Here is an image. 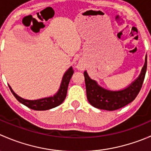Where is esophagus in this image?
Listing matches in <instances>:
<instances>
[{"instance_id": "esophagus-1", "label": "esophagus", "mask_w": 151, "mask_h": 151, "mask_svg": "<svg viewBox=\"0 0 151 151\" xmlns=\"http://www.w3.org/2000/svg\"><path fill=\"white\" fill-rule=\"evenodd\" d=\"M77 68H78V69H80V70H83V66H82L81 64H78V65H77Z\"/></svg>"}]
</instances>
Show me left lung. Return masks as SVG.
Here are the masks:
<instances>
[{"label":"left lung","mask_w":151,"mask_h":151,"mask_svg":"<svg viewBox=\"0 0 151 151\" xmlns=\"http://www.w3.org/2000/svg\"><path fill=\"white\" fill-rule=\"evenodd\" d=\"M147 70V56L139 77L127 88L121 91H110L98 85L84 72L87 98L92 106L98 109L112 111L118 109L133 101L140 91Z\"/></svg>","instance_id":"1"}]
</instances>
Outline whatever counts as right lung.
Returning a JSON list of instances; mask_svg holds the SVG:
<instances>
[{"instance_id":"add662e5","label":"right lung","mask_w":151,"mask_h":151,"mask_svg":"<svg viewBox=\"0 0 151 151\" xmlns=\"http://www.w3.org/2000/svg\"><path fill=\"white\" fill-rule=\"evenodd\" d=\"M73 74H74V70H73L72 67L71 66L65 72L63 79H62V81L61 83H60V86L58 91L53 96L46 97V98H42L40 99H25L19 96L17 94L15 93L13 90L12 89L10 85H9V87L11 91L13 93V95L14 96L15 98L19 102L22 103V104L25 105L28 108L34 109V110H47V109H50L52 108H54L59 106V105L62 104L63 101H64L66 96L68 83H69L70 80H71V76L73 75Z\"/></svg>"}]
</instances>
